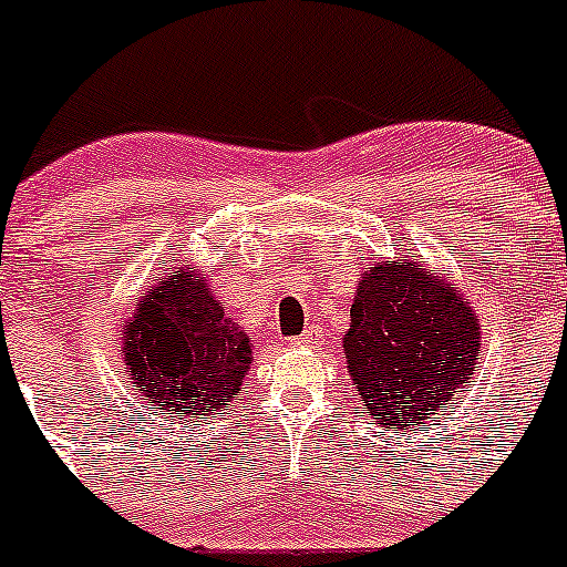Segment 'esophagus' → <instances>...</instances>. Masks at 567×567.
Wrapping results in <instances>:
<instances>
[{
    "label": "esophagus",
    "instance_id": "34e87169",
    "mask_svg": "<svg viewBox=\"0 0 567 567\" xmlns=\"http://www.w3.org/2000/svg\"><path fill=\"white\" fill-rule=\"evenodd\" d=\"M319 338H321L319 327H308V330L301 332L299 338H293V343H313V341H319Z\"/></svg>",
    "mask_w": 567,
    "mask_h": 567
}]
</instances>
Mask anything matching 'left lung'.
Returning <instances> with one entry per match:
<instances>
[{"mask_svg": "<svg viewBox=\"0 0 567 567\" xmlns=\"http://www.w3.org/2000/svg\"><path fill=\"white\" fill-rule=\"evenodd\" d=\"M467 305L414 259L363 274L343 352L374 425H420L470 383L481 347Z\"/></svg>", "mask_w": 567, "mask_h": 567, "instance_id": "1", "label": "left lung"}]
</instances>
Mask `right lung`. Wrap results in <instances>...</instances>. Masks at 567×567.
<instances>
[{
	"label": "right lung",
	"mask_w": 567,
	"mask_h": 567,
	"mask_svg": "<svg viewBox=\"0 0 567 567\" xmlns=\"http://www.w3.org/2000/svg\"><path fill=\"white\" fill-rule=\"evenodd\" d=\"M123 349L128 380L147 403L189 420L224 411L251 369V343L206 274L176 271L153 285L125 324Z\"/></svg>",
	"instance_id": "1"
}]
</instances>
